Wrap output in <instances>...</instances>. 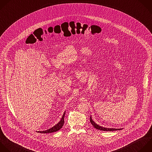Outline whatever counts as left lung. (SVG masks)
Segmentation results:
<instances>
[{
  "label": "left lung",
  "mask_w": 152,
  "mask_h": 152,
  "mask_svg": "<svg viewBox=\"0 0 152 152\" xmlns=\"http://www.w3.org/2000/svg\"><path fill=\"white\" fill-rule=\"evenodd\" d=\"M90 122L91 123V124L93 125V126L97 129H99V130H102V131H116V130H121L122 129V128H120V129H116V128H105V127H103V126H99V125L96 124L92 119V118H91V116H90Z\"/></svg>",
  "instance_id": "8db88e82"
}]
</instances>
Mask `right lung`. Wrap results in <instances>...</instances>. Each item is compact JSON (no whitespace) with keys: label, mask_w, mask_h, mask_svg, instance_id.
<instances>
[{"label":"right lung","mask_w":152,"mask_h":152,"mask_svg":"<svg viewBox=\"0 0 152 152\" xmlns=\"http://www.w3.org/2000/svg\"><path fill=\"white\" fill-rule=\"evenodd\" d=\"M65 113H66V111L64 112L60 121L56 124L54 126H53L52 128H50L49 129H48L46 130L45 131H37V132H40V133H42V134H46V133H51V132H56L58 131V130H60L63 126L64 124V116H65Z\"/></svg>","instance_id":"obj_1"}]
</instances>
